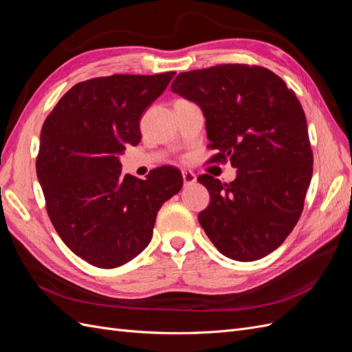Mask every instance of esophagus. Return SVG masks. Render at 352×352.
<instances>
[{
	"mask_svg": "<svg viewBox=\"0 0 352 352\" xmlns=\"http://www.w3.org/2000/svg\"><path fill=\"white\" fill-rule=\"evenodd\" d=\"M182 177H184V184L188 186V185H192V184H195L197 182V176L192 173V172H189V170H184L182 172Z\"/></svg>",
	"mask_w": 352,
	"mask_h": 352,
	"instance_id": "obj_1",
	"label": "esophagus"
}]
</instances>
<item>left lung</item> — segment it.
<instances>
[{
	"instance_id": "8db88e82",
	"label": "left lung",
	"mask_w": 352,
	"mask_h": 352,
	"mask_svg": "<svg viewBox=\"0 0 352 352\" xmlns=\"http://www.w3.org/2000/svg\"><path fill=\"white\" fill-rule=\"evenodd\" d=\"M172 91L204 111L210 163H228L236 179L210 175L199 225L214 247L236 261H255L283 243L301 217L313 176V151L300 100L272 70L219 65L179 73Z\"/></svg>"
}]
</instances>
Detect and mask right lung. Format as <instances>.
Wrapping results in <instances>:
<instances>
[{
    "mask_svg": "<svg viewBox=\"0 0 352 352\" xmlns=\"http://www.w3.org/2000/svg\"><path fill=\"white\" fill-rule=\"evenodd\" d=\"M175 72L111 74L70 88L41 129L36 175L58 236L95 267L114 269L146 248L158 210L177 194L175 167L122 176L119 155L141 141L142 113Z\"/></svg>",
    "mask_w": 352,
    "mask_h": 352,
    "instance_id": "right-lung-1",
    "label": "right lung"
}]
</instances>
